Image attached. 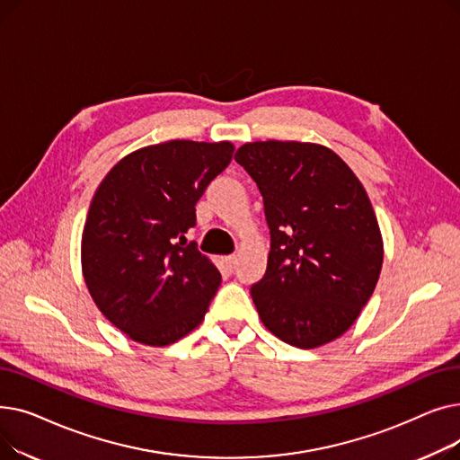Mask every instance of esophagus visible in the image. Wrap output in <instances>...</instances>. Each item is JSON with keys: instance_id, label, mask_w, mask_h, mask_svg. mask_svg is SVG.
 Instances as JSON below:
<instances>
[{"instance_id": "1", "label": "esophagus", "mask_w": 460, "mask_h": 460, "mask_svg": "<svg viewBox=\"0 0 460 460\" xmlns=\"http://www.w3.org/2000/svg\"><path fill=\"white\" fill-rule=\"evenodd\" d=\"M222 262H224V267L227 270H233L234 269V262H236V257L234 255H226V257H222Z\"/></svg>"}]
</instances>
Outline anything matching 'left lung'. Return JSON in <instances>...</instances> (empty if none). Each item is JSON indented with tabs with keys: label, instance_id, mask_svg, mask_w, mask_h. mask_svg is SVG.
Segmentation results:
<instances>
[{
	"label": "left lung",
	"instance_id": "1",
	"mask_svg": "<svg viewBox=\"0 0 460 460\" xmlns=\"http://www.w3.org/2000/svg\"><path fill=\"white\" fill-rule=\"evenodd\" d=\"M234 160L255 181L270 229L267 272L252 285L262 324L298 349L337 340L371 298L382 269L366 188L317 143L253 141Z\"/></svg>",
	"mask_w": 460,
	"mask_h": 460
}]
</instances>
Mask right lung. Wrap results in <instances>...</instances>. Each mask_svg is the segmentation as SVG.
<instances>
[{
	"instance_id": "add662e5",
	"label": "right lung",
	"mask_w": 460,
	"mask_h": 460,
	"mask_svg": "<svg viewBox=\"0 0 460 460\" xmlns=\"http://www.w3.org/2000/svg\"><path fill=\"white\" fill-rule=\"evenodd\" d=\"M233 143L173 139L119 160L96 188L82 270L96 307L130 340L165 347L205 319L222 276L186 233Z\"/></svg>"
}]
</instances>
